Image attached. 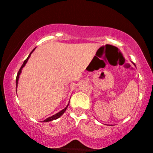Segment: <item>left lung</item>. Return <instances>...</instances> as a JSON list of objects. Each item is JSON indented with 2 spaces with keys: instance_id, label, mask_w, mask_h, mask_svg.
Segmentation results:
<instances>
[{
  "instance_id": "8db88e82",
  "label": "left lung",
  "mask_w": 153,
  "mask_h": 153,
  "mask_svg": "<svg viewBox=\"0 0 153 153\" xmlns=\"http://www.w3.org/2000/svg\"><path fill=\"white\" fill-rule=\"evenodd\" d=\"M133 63V62H132ZM133 64H134V65H135V64H134V63H133Z\"/></svg>"
}]
</instances>
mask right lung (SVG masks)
I'll list each match as a JSON object with an SVG mask.
<instances>
[{"label":"right lung","mask_w":153,"mask_h":153,"mask_svg":"<svg viewBox=\"0 0 153 153\" xmlns=\"http://www.w3.org/2000/svg\"><path fill=\"white\" fill-rule=\"evenodd\" d=\"M34 50H35V48H34V50H33L32 51H31V53L29 54V56H28V57H27V58H26V59H25V60H24V63H23V65H22V67H21L20 70H19V72H18V74H17V76H16V88H17V85H18V82H19V75H20L21 73H22V68H24V66H25V65L26 64V62H27L28 59H29V57H30V56H31V53H32V52H34ZM68 105H69V103H68V104L67 105V106L65 107V108H64V109H62V111H59L58 113L55 114L53 115V116H52V117H48V118L45 119V120H44V121H43V122H50V121H52V120H54V119H58L59 117H60L61 116H62V115L63 114L65 113V111H66L67 108H68Z\"/></svg>","instance_id":"right-lung-1"}]
</instances>
